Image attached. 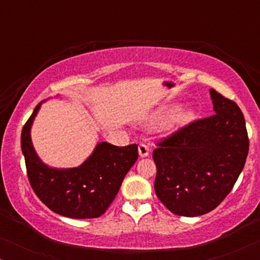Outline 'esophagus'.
<instances>
[{
    "label": "esophagus",
    "instance_id": "obj_1",
    "mask_svg": "<svg viewBox=\"0 0 260 260\" xmlns=\"http://www.w3.org/2000/svg\"><path fill=\"white\" fill-rule=\"evenodd\" d=\"M138 154H140V157H147V156L149 155L148 145H145V144L138 145Z\"/></svg>",
    "mask_w": 260,
    "mask_h": 260
}]
</instances>
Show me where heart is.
Masks as SVG:
<instances>
[{
	"instance_id": "heart-1",
	"label": "heart",
	"mask_w": 260,
	"mask_h": 260,
	"mask_svg": "<svg viewBox=\"0 0 260 260\" xmlns=\"http://www.w3.org/2000/svg\"><path fill=\"white\" fill-rule=\"evenodd\" d=\"M175 108H166L152 112L144 120L145 125H155V124L162 123L163 120L168 118L169 119L165 123V126H163V130H165L166 134L176 133V131L182 129L183 126H186L188 123L191 122L194 113L191 110H177V111H175Z\"/></svg>"
}]
</instances>
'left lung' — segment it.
Masks as SVG:
<instances>
[{
	"label": "left lung",
	"mask_w": 260,
	"mask_h": 260,
	"mask_svg": "<svg viewBox=\"0 0 260 260\" xmlns=\"http://www.w3.org/2000/svg\"><path fill=\"white\" fill-rule=\"evenodd\" d=\"M214 115L166 138L152 152L155 193L176 215H204L218 207L237 182L248 154L243 112L209 90Z\"/></svg>",
	"instance_id": "obj_1"
}]
</instances>
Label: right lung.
Wrapping results in <instances>:
<instances>
[{"mask_svg": "<svg viewBox=\"0 0 260 260\" xmlns=\"http://www.w3.org/2000/svg\"><path fill=\"white\" fill-rule=\"evenodd\" d=\"M44 102L37 105L21 133V149L30 186L56 214L73 219L98 218L111 205L124 177L137 161V145L116 147L99 142L76 168L49 167L38 156L30 137L31 125Z\"/></svg>", "mask_w": 260, "mask_h": 260, "instance_id": "obj_1", "label": "right lung"}]
</instances>
